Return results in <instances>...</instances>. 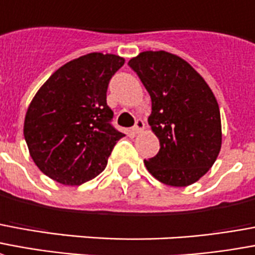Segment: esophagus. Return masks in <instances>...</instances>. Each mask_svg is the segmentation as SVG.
<instances>
[{
	"instance_id": "esophagus-1",
	"label": "esophagus",
	"mask_w": 255,
	"mask_h": 255,
	"mask_svg": "<svg viewBox=\"0 0 255 255\" xmlns=\"http://www.w3.org/2000/svg\"><path fill=\"white\" fill-rule=\"evenodd\" d=\"M143 129H144V122H143V119H136V122H135V126H133L132 131L133 132H142Z\"/></svg>"
}]
</instances>
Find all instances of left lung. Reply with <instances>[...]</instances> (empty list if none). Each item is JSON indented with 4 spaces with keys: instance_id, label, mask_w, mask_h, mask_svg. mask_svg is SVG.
Wrapping results in <instances>:
<instances>
[{
    "instance_id": "obj_1",
    "label": "left lung",
    "mask_w": 255,
    "mask_h": 255,
    "mask_svg": "<svg viewBox=\"0 0 255 255\" xmlns=\"http://www.w3.org/2000/svg\"><path fill=\"white\" fill-rule=\"evenodd\" d=\"M151 97L148 124L159 151L144 161L156 180L188 186L212 167L222 147L218 101L204 78L180 56L144 51L128 62Z\"/></svg>"
}]
</instances>
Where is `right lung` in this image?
Returning <instances> with one entry per match:
<instances>
[{
  "label": "right lung",
  "mask_w": 255,
  "mask_h": 255,
  "mask_svg": "<svg viewBox=\"0 0 255 255\" xmlns=\"http://www.w3.org/2000/svg\"><path fill=\"white\" fill-rule=\"evenodd\" d=\"M124 58L92 52L63 65L28 107L24 137L36 166L63 185H81L107 167L124 133L113 127L107 90Z\"/></svg>",
  "instance_id": "right-lung-1"
}]
</instances>
